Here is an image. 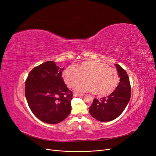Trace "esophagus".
<instances>
[{
    "label": "esophagus",
    "instance_id": "esophagus-1",
    "mask_svg": "<svg viewBox=\"0 0 156 156\" xmlns=\"http://www.w3.org/2000/svg\"><path fill=\"white\" fill-rule=\"evenodd\" d=\"M73 95L75 96V97H81V96H83V94H78V93H74Z\"/></svg>",
    "mask_w": 156,
    "mask_h": 156
}]
</instances>
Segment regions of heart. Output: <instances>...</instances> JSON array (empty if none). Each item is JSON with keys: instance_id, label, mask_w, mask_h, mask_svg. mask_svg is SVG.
Wrapping results in <instances>:
<instances>
[{"instance_id": "heart-1", "label": "heart", "mask_w": 156, "mask_h": 156, "mask_svg": "<svg viewBox=\"0 0 156 156\" xmlns=\"http://www.w3.org/2000/svg\"><path fill=\"white\" fill-rule=\"evenodd\" d=\"M62 77L69 88H73L85 78L87 81L78 85L76 90L94 92L101 97L113 92L119 81L118 71L101 61H84L76 68H68L64 71Z\"/></svg>"}]
</instances>
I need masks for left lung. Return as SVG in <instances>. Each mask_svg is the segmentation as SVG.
I'll use <instances>...</instances> for the list:
<instances>
[{
	"instance_id": "left-lung-1",
	"label": "left lung",
	"mask_w": 156,
	"mask_h": 156,
	"mask_svg": "<svg viewBox=\"0 0 156 156\" xmlns=\"http://www.w3.org/2000/svg\"><path fill=\"white\" fill-rule=\"evenodd\" d=\"M119 77V85L109 96L94 99L89 108L90 115L98 121L107 122L118 118L123 112L131 97V86L126 71L119 64H115Z\"/></svg>"
}]
</instances>
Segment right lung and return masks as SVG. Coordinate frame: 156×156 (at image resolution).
Returning a JSON list of instances; mask_svg holds the SVG:
<instances>
[{"label": "right lung", "mask_w": 156, "mask_h": 156, "mask_svg": "<svg viewBox=\"0 0 156 156\" xmlns=\"http://www.w3.org/2000/svg\"><path fill=\"white\" fill-rule=\"evenodd\" d=\"M63 69L55 62L47 61L33 69L26 80L25 97L29 107L46 123H59L71 111L73 93L61 77Z\"/></svg>", "instance_id": "1"}]
</instances>
